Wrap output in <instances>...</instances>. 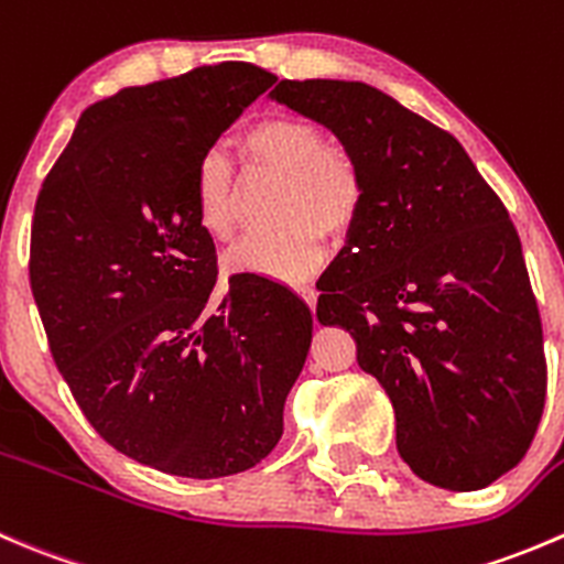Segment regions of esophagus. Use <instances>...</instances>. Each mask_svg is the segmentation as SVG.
Listing matches in <instances>:
<instances>
[{"instance_id": "obj_1", "label": "esophagus", "mask_w": 564, "mask_h": 564, "mask_svg": "<svg viewBox=\"0 0 564 564\" xmlns=\"http://www.w3.org/2000/svg\"><path fill=\"white\" fill-rule=\"evenodd\" d=\"M295 290H299V295H301V299H304V301H306V306H310V310H315V301H317V290H315V288H312V284H299V288H295Z\"/></svg>"}]
</instances>
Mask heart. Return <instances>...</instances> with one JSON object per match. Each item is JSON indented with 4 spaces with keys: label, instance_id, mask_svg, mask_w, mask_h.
Masks as SVG:
<instances>
[{
    "label": "heart",
    "instance_id": "1",
    "mask_svg": "<svg viewBox=\"0 0 564 564\" xmlns=\"http://www.w3.org/2000/svg\"><path fill=\"white\" fill-rule=\"evenodd\" d=\"M241 148L252 164L288 175L282 230L252 236L225 258L227 271L276 282L310 276L328 254V236H345L361 216L367 175L350 148L328 142L317 122L295 115H271L249 126ZM192 210L199 230L216 243L236 236L232 170L221 153H205L194 170Z\"/></svg>",
    "mask_w": 564,
    "mask_h": 564
}]
</instances>
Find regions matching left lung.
Wrapping results in <instances>:
<instances>
[{"label":"left lung","mask_w":564,"mask_h":564,"mask_svg":"<svg viewBox=\"0 0 564 564\" xmlns=\"http://www.w3.org/2000/svg\"><path fill=\"white\" fill-rule=\"evenodd\" d=\"M276 100L359 155L361 216L317 282L354 337L416 477L477 490L527 455L545 403L543 326L516 225L464 144L361 82L282 79Z\"/></svg>","instance_id":"1"}]
</instances>
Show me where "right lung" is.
<instances>
[{
	"label": "right lung",
	"instance_id": "1",
	"mask_svg": "<svg viewBox=\"0 0 564 564\" xmlns=\"http://www.w3.org/2000/svg\"><path fill=\"white\" fill-rule=\"evenodd\" d=\"M274 82L221 63L98 100L35 203L30 284L70 394L117 453L177 477L260 464L310 350L284 284L232 274L216 299L192 210L199 159Z\"/></svg>",
	"mask_w": 564,
	"mask_h": 564
}]
</instances>
